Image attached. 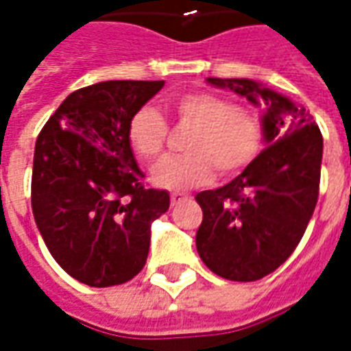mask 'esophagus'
<instances>
[{"mask_svg": "<svg viewBox=\"0 0 351 351\" xmlns=\"http://www.w3.org/2000/svg\"><path fill=\"white\" fill-rule=\"evenodd\" d=\"M184 201H188V195H184V193H173V195H171V205L173 206L180 205Z\"/></svg>", "mask_w": 351, "mask_h": 351, "instance_id": "obj_1", "label": "esophagus"}]
</instances>
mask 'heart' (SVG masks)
Here are the masks:
<instances>
[{
    "label": "heart",
    "instance_id": "b5f03b06",
    "mask_svg": "<svg viewBox=\"0 0 351 351\" xmlns=\"http://www.w3.org/2000/svg\"><path fill=\"white\" fill-rule=\"evenodd\" d=\"M178 120L197 128L184 158H173L154 171V182L169 190H190L220 176L239 175L263 148L265 125L254 110L216 93L195 92L173 101ZM128 138L141 160L158 161L165 154L169 125L158 108L141 107L131 116Z\"/></svg>",
    "mask_w": 351,
    "mask_h": 351
}]
</instances>
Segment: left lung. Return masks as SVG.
Listing matches in <instances>:
<instances>
[{
  "label": "left lung",
  "instance_id": "1",
  "mask_svg": "<svg viewBox=\"0 0 351 351\" xmlns=\"http://www.w3.org/2000/svg\"><path fill=\"white\" fill-rule=\"evenodd\" d=\"M208 82L265 108L269 146L231 182L195 195L203 263L221 278L254 282L276 271L301 243L319 195L324 138L306 108L254 80Z\"/></svg>",
  "mask_w": 351,
  "mask_h": 351
}]
</instances>
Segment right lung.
I'll use <instances>...</instances> for the list:
<instances>
[{"mask_svg": "<svg viewBox=\"0 0 351 351\" xmlns=\"http://www.w3.org/2000/svg\"><path fill=\"white\" fill-rule=\"evenodd\" d=\"M163 80H107L69 93L37 137L32 208L47 248L92 287L125 284L148 258L169 193L146 188L131 152V116Z\"/></svg>", "mask_w": 351, "mask_h": 351, "instance_id": "add662e5", "label": "right lung"}]
</instances>
